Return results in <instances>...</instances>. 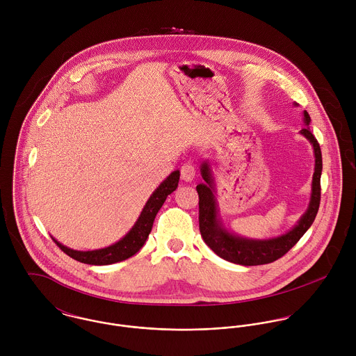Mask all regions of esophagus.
Segmentation results:
<instances>
[{
  "mask_svg": "<svg viewBox=\"0 0 356 356\" xmlns=\"http://www.w3.org/2000/svg\"><path fill=\"white\" fill-rule=\"evenodd\" d=\"M195 175H196V168L193 164L186 163L181 167V178L185 182H192L195 179Z\"/></svg>",
  "mask_w": 356,
  "mask_h": 356,
  "instance_id": "1",
  "label": "esophagus"
}]
</instances>
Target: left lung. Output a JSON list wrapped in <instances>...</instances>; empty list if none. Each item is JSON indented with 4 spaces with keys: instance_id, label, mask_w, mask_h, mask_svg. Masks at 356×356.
I'll list each match as a JSON object with an SVG mask.
<instances>
[{
    "instance_id": "1",
    "label": "left lung",
    "mask_w": 356,
    "mask_h": 356,
    "mask_svg": "<svg viewBox=\"0 0 356 356\" xmlns=\"http://www.w3.org/2000/svg\"><path fill=\"white\" fill-rule=\"evenodd\" d=\"M293 105L296 106L298 104L295 102ZM303 123L305 127L300 130V134L311 144L315 159L311 195L305 213L299 218L298 223L284 234L270 238H248L234 232H230L220 218L212 164L208 159L203 160L200 165V174L203 177L204 182L196 186L199 193L200 233L205 244L222 259L243 266H259L271 263L286 254L311 227L321 202L322 153L318 141L309 131L311 118L307 111H303Z\"/></svg>"
}]
</instances>
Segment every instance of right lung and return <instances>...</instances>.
<instances>
[{
  "label": "right lung",
  "mask_w": 356,
  "mask_h": 356,
  "mask_svg": "<svg viewBox=\"0 0 356 356\" xmlns=\"http://www.w3.org/2000/svg\"><path fill=\"white\" fill-rule=\"evenodd\" d=\"M179 170L172 171L149 196L148 202L144 205L140 216L137 218L136 223L131 226V229L116 243L112 245H108L100 250L93 251H76L72 248H68L58 243L54 237L51 240L58 245V248L68 254L70 257L93 266H106L112 263H118L122 260H126L137 254L145 244L151 230H152L153 220L156 218V213L161 208V205L165 202L167 196L171 195L177 188L179 182Z\"/></svg>",
  "instance_id": "obj_1"
}]
</instances>
